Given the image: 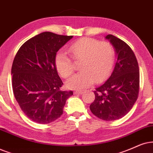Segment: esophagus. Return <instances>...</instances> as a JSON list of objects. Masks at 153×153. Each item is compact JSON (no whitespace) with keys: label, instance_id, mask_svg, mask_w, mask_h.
<instances>
[{"label":"esophagus","instance_id":"esophagus-1","mask_svg":"<svg viewBox=\"0 0 153 153\" xmlns=\"http://www.w3.org/2000/svg\"><path fill=\"white\" fill-rule=\"evenodd\" d=\"M81 93H82V90H76L74 92L75 94H80Z\"/></svg>","mask_w":153,"mask_h":153}]
</instances>
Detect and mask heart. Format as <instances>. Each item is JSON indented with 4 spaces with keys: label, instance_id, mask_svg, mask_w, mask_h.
<instances>
[{
    "label": "heart",
    "instance_id": "1",
    "mask_svg": "<svg viewBox=\"0 0 153 153\" xmlns=\"http://www.w3.org/2000/svg\"><path fill=\"white\" fill-rule=\"evenodd\" d=\"M68 50L73 61H81L80 70L82 71L66 81L65 85L69 89L81 90L92 85L95 80L102 82L109 76L114 66V48L107 42L83 38L73 43ZM55 67L64 78H68L74 71L72 60L62 51L56 56Z\"/></svg>",
    "mask_w": 153,
    "mask_h": 153
}]
</instances>
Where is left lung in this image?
I'll return each mask as SVG.
<instances>
[{
    "label": "left lung",
    "mask_w": 153,
    "mask_h": 153,
    "mask_svg": "<svg viewBox=\"0 0 153 153\" xmlns=\"http://www.w3.org/2000/svg\"><path fill=\"white\" fill-rule=\"evenodd\" d=\"M106 39L114 48L117 61L110 77L94 91L95 99L90 111L104 121H114L128 114L138 99L140 74L136 57L131 47L117 36Z\"/></svg>",
    "instance_id": "8db88e82"
}]
</instances>
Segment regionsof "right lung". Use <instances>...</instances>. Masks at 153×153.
Returning a JSON list of instances; mask_svg holds the SVG:
<instances>
[{
  "mask_svg": "<svg viewBox=\"0 0 153 153\" xmlns=\"http://www.w3.org/2000/svg\"><path fill=\"white\" fill-rule=\"evenodd\" d=\"M73 36L46 32L21 46L13 61L11 75L13 94L25 115L34 122L46 124L62 115L73 91L63 85L55 67L57 51Z\"/></svg>",
  "mask_w": 153,
  "mask_h": 153,
  "instance_id": "obj_1",
  "label": "right lung"
}]
</instances>
